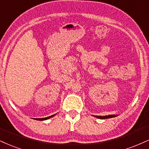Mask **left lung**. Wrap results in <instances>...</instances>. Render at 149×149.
Listing matches in <instances>:
<instances>
[{
    "instance_id": "1",
    "label": "left lung",
    "mask_w": 149,
    "mask_h": 149,
    "mask_svg": "<svg viewBox=\"0 0 149 149\" xmlns=\"http://www.w3.org/2000/svg\"><path fill=\"white\" fill-rule=\"evenodd\" d=\"M114 116H116L115 115H108V116H96V117L98 118V119H108V118H112V117H114Z\"/></svg>"
}]
</instances>
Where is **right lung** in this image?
Instances as JSON below:
<instances>
[{"label": "right lung", "mask_w": 149, "mask_h": 149, "mask_svg": "<svg viewBox=\"0 0 149 149\" xmlns=\"http://www.w3.org/2000/svg\"><path fill=\"white\" fill-rule=\"evenodd\" d=\"M54 116V114H53V115H52V116H48V117H46V118H42V119H37L36 120H39V121H43V120H46V119H49V118H51V117H52V116Z\"/></svg>", "instance_id": "obj_1"}]
</instances>
